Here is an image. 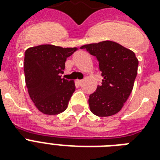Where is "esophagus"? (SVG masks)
Returning <instances> with one entry per match:
<instances>
[{"label":"esophagus","mask_w":160,"mask_h":160,"mask_svg":"<svg viewBox=\"0 0 160 160\" xmlns=\"http://www.w3.org/2000/svg\"><path fill=\"white\" fill-rule=\"evenodd\" d=\"M84 82V81H83L82 80H76V83H77L78 85H82V83Z\"/></svg>","instance_id":"esophagus-1"}]
</instances>
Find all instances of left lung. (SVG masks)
<instances>
[{
	"label": "left lung",
	"mask_w": 160,
	"mask_h": 160,
	"mask_svg": "<svg viewBox=\"0 0 160 160\" xmlns=\"http://www.w3.org/2000/svg\"><path fill=\"white\" fill-rule=\"evenodd\" d=\"M99 61L102 85L90 95L89 105L93 114L100 117L117 114L124 106L134 87L139 60L129 49L114 41H105L85 45Z\"/></svg>",
	"instance_id": "obj_1"
}]
</instances>
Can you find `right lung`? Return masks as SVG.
Instances as JSON below:
<instances>
[{"label": "right lung", "mask_w": 160, "mask_h": 160, "mask_svg": "<svg viewBox=\"0 0 160 160\" xmlns=\"http://www.w3.org/2000/svg\"><path fill=\"white\" fill-rule=\"evenodd\" d=\"M77 47L53 45L30 47L25 52L24 71L28 93L39 111L54 115L67 109L75 90L74 80L61 78L66 58Z\"/></svg>", "instance_id": "right-lung-1"}]
</instances>
